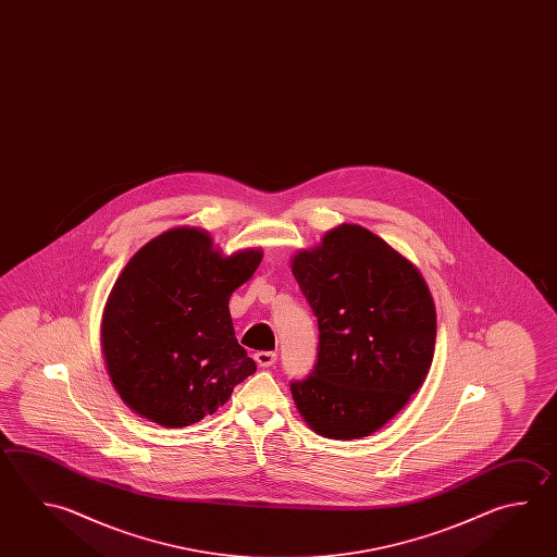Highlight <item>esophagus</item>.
<instances>
[{
    "label": "esophagus",
    "mask_w": 557,
    "mask_h": 557,
    "mask_svg": "<svg viewBox=\"0 0 557 557\" xmlns=\"http://www.w3.org/2000/svg\"><path fill=\"white\" fill-rule=\"evenodd\" d=\"M253 360H256V364H258L260 368H270L275 364L277 355L272 352V350H258V352L253 355Z\"/></svg>",
    "instance_id": "1"
}]
</instances>
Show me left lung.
I'll list each match as a JSON object with an SVG mask.
<instances>
[{"mask_svg": "<svg viewBox=\"0 0 557 557\" xmlns=\"http://www.w3.org/2000/svg\"><path fill=\"white\" fill-rule=\"evenodd\" d=\"M319 325L317 362L292 396L307 425L360 440L392 420L430 372L435 305L413 263L358 226L341 224L292 260Z\"/></svg>", "mask_w": 557, "mask_h": 557, "instance_id": "8db88e82", "label": "left lung"}]
</instances>
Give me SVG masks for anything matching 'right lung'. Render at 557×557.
<instances>
[{"mask_svg": "<svg viewBox=\"0 0 557 557\" xmlns=\"http://www.w3.org/2000/svg\"><path fill=\"white\" fill-rule=\"evenodd\" d=\"M260 262V250L224 258L207 232L189 226L137 250L102 317L106 368L127 408L185 428L212 416L256 372L234 336L228 301Z\"/></svg>", "mask_w": 557, "mask_h": 557, "instance_id": "add662e5", "label": "right lung"}]
</instances>
